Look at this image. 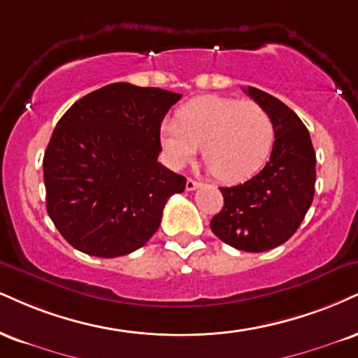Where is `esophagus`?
I'll return each instance as SVG.
<instances>
[{
  "label": "esophagus",
  "instance_id": "34e87169",
  "mask_svg": "<svg viewBox=\"0 0 358 358\" xmlns=\"http://www.w3.org/2000/svg\"><path fill=\"white\" fill-rule=\"evenodd\" d=\"M185 187H187V190H188V192H193V190H196L198 187H200V183L195 182V180L188 178V180H187V185H185Z\"/></svg>",
  "mask_w": 358,
  "mask_h": 358
}]
</instances>
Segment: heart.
I'll list each match as a JSON object with an SVG mask.
<instances>
[{
  "label": "heart",
  "mask_w": 358,
  "mask_h": 358,
  "mask_svg": "<svg viewBox=\"0 0 358 358\" xmlns=\"http://www.w3.org/2000/svg\"><path fill=\"white\" fill-rule=\"evenodd\" d=\"M275 127L268 111L255 101L201 96L178 110L176 120L160 127L166 163L182 168L201 155L223 183H238L262 170L272 153Z\"/></svg>",
  "instance_id": "b5f03b06"
}]
</instances>
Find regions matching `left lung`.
Masks as SVG:
<instances>
[{"instance_id": "obj_1", "label": "left lung", "mask_w": 358, "mask_h": 358, "mask_svg": "<svg viewBox=\"0 0 358 358\" xmlns=\"http://www.w3.org/2000/svg\"><path fill=\"white\" fill-rule=\"evenodd\" d=\"M243 92L268 111L275 127L273 150L260 173L220 188L225 205L210 228L236 250L266 252L295 234L312 205L315 152L307 127L285 103L253 86Z\"/></svg>"}]
</instances>
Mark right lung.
<instances>
[{
	"label": "right lung",
	"instance_id": "1",
	"mask_svg": "<svg viewBox=\"0 0 358 358\" xmlns=\"http://www.w3.org/2000/svg\"><path fill=\"white\" fill-rule=\"evenodd\" d=\"M182 98L160 88L111 83L62 116L43 158L46 210L86 255H128L152 238L168 198L187 178L158 163L160 127Z\"/></svg>",
	"mask_w": 358,
	"mask_h": 358
}]
</instances>
